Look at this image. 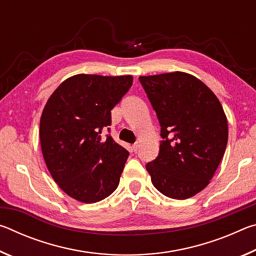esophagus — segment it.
I'll use <instances>...</instances> for the list:
<instances>
[{
    "mask_svg": "<svg viewBox=\"0 0 256 256\" xmlns=\"http://www.w3.org/2000/svg\"><path fill=\"white\" fill-rule=\"evenodd\" d=\"M131 149H132V151H134V152H136L138 149V144H134L131 146Z\"/></svg>",
    "mask_w": 256,
    "mask_h": 256,
    "instance_id": "esophagus-1",
    "label": "esophagus"
}]
</instances>
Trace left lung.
<instances>
[{
    "instance_id": "8db88e82",
    "label": "left lung",
    "mask_w": 256,
    "mask_h": 256,
    "mask_svg": "<svg viewBox=\"0 0 256 256\" xmlns=\"http://www.w3.org/2000/svg\"><path fill=\"white\" fill-rule=\"evenodd\" d=\"M160 124L159 154L146 164L160 193L176 200L209 184L224 157L228 124L216 94L184 72L140 76Z\"/></svg>"
}]
</instances>
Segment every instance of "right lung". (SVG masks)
Listing matches in <instances>:
<instances>
[{"mask_svg":"<svg viewBox=\"0 0 256 256\" xmlns=\"http://www.w3.org/2000/svg\"><path fill=\"white\" fill-rule=\"evenodd\" d=\"M132 82V76L76 74L46 102L40 126L42 156L54 180L78 201L98 202L118 188L130 154L102 133L110 132V110Z\"/></svg>","mask_w":256,"mask_h":256,"instance_id":"obj_1","label":"right lung"}]
</instances>
